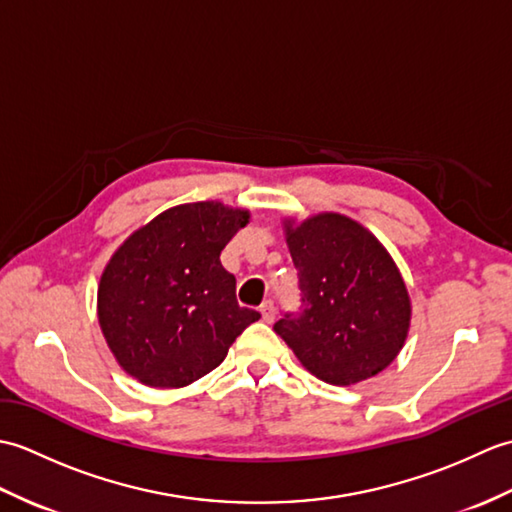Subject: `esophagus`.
Instances as JSON below:
<instances>
[{"instance_id":"1","label":"esophagus","mask_w":512,"mask_h":512,"mask_svg":"<svg viewBox=\"0 0 512 512\" xmlns=\"http://www.w3.org/2000/svg\"><path fill=\"white\" fill-rule=\"evenodd\" d=\"M259 312H262V317H264L266 323H273L275 317H277V308H275V303L270 301V299H266L262 306H259Z\"/></svg>"}]
</instances>
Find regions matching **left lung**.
<instances>
[{
	"label": "left lung",
	"instance_id": "left-lung-1",
	"mask_svg": "<svg viewBox=\"0 0 512 512\" xmlns=\"http://www.w3.org/2000/svg\"><path fill=\"white\" fill-rule=\"evenodd\" d=\"M301 308L275 332L310 374L330 385L376 376L405 345L411 301L385 246L341 213L284 222Z\"/></svg>",
	"mask_w": 512,
	"mask_h": 512
}]
</instances>
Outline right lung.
<instances>
[{"label": "right lung", "mask_w": 512, "mask_h": 512, "mask_svg": "<svg viewBox=\"0 0 512 512\" xmlns=\"http://www.w3.org/2000/svg\"><path fill=\"white\" fill-rule=\"evenodd\" d=\"M250 213L222 202L180 204L129 235L105 266L99 323L129 376L184 387L220 365L259 312L239 308L220 253Z\"/></svg>", "instance_id": "obj_1"}]
</instances>
